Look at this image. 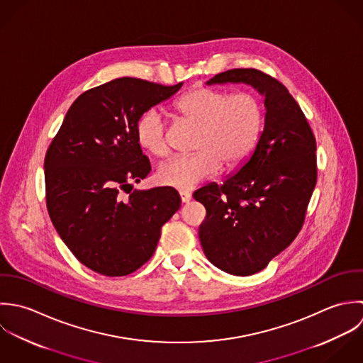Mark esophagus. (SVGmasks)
<instances>
[{"mask_svg": "<svg viewBox=\"0 0 363 363\" xmlns=\"http://www.w3.org/2000/svg\"><path fill=\"white\" fill-rule=\"evenodd\" d=\"M179 195H181L182 203H188L192 199V195L189 192H179Z\"/></svg>", "mask_w": 363, "mask_h": 363, "instance_id": "obj_1", "label": "esophagus"}]
</instances>
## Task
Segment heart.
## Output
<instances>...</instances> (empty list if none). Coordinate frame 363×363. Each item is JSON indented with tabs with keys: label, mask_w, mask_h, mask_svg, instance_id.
<instances>
[{
	"label": "heart",
	"mask_w": 363,
	"mask_h": 363,
	"mask_svg": "<svg viewBox=\"0 0 363 363\" xmlns=\"http://www.w3.org/2000/svg\"><path fill=\"white\" fill-rule=\"evenodd\" d=\"M175 109L179 119L198 126L192 155H178L162 162L157 181L165 186L191 191L228 168L242 164L259 140L264 128V106L252 92H234L199 86L182 95ZM136 140L147 152L165 157L169 132L165 115L150 108L138 119Z\"/></svg>",
	"instance_id": "obj_1"
}]
</instances>
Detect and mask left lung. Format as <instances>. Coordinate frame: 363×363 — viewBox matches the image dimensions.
I'll return each instance as SVG.
<instances>
[{
    "label": "left lung",
    "instance_id": "8db88e82",
    "mask_svg": "<svg viewBox=\"0 0 363 363\" xmlns=\"http://www.w3.org/2000/svg\"><path fill=\"white\" fill-rule=\"evenodd\" d=\"M248 84L265 98V123L251 157L221 184L195 191L206 208L199 240L218 269L262 271L298 234L317 182L315 139L288 88L255 69L216 74L206 84Z\"/></svg>",
    "mask_w": 363,
    "mask_h": 363
}]
</instances>
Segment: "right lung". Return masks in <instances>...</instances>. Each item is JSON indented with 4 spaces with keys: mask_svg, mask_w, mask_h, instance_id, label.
Segmentation results:
<instances>
[{
    "mask_svg": "<svg viewBox=\"0 0 363 363\" xmlns=\"http://www.w3.org/2000/svg\"><path fill=\"white\" fill-rule=\"evenodd\" d=\"M122 77L81 94L45 157L46 205L74 257L105 277H125L151 258L161 227L181 208L171 186L132 191L151 171L138 119L179 88ZM123 190L130 196L123 199Z\"/></svg>",
    "mask_w": 363,
    "mask_h": 363,
    "instance_id": "1",
    "label": "right lung"
}]
</instances>
